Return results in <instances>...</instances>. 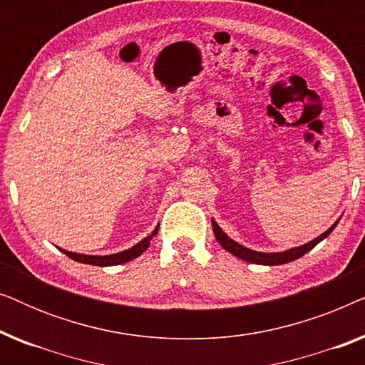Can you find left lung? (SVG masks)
Returning a JSON list of instances; mask_svg holds the SVG:
<instances>
[{"instance_id":"8db88e82","label":"left lung","mask_w":365,"mask_h":365,"mask_svg":"<svg viewBox=\"0 0 365 365\" xmlns=\"http://www.w3.org/2000/svg\"><path fill=\"white\" fill-rule=\"evenodd\" d=\"M336 224H334L332 227H329L327 231L321 234V236H319L317 239H314V241L304 244V246H301V247H294V249H289V251H284V252H271V254L251 251V249H247V247L241 246V244L234 242L232 239H229L226 234L221 231V227H219L214 221H212V231H214V236H216V239H217V242L221 244V246L226 249V251L234 254V256L239 257V259H242V261H247L251 264H262V266H279V264H286V262L296 261V259H299L301 256H304L306 252L311 251V249L316 247L317 244L322 241V239H326L329 234L332 232V229L336 227Z\"/></svg>"}]
</instances>
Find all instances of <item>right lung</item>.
<instances>
[{
	"label": "right lung",
	"mask_w": 365,
	"mask_h": 365,
	"mask_svg": "<svg viewBox=\"0 0 365 365\" xmlns=\"http://www.w3.org/2000/svg\"><path fill=\"white\" fill-rule=\"evenodd\" d=\"M158 229L156 227L153 231V234L146 239H143L141 242H138L136 246H133L131 249H128V251H123V252H118V254H111V256H84V254H76V252H69V251H61L66 254L68 257L74 259V261L78 262H83V264H93V266H118V264H124V262H129L133 261V259H136L138 256H141V254L146 251L149 247V242H151V239L156 236L158 234Z\"/></svg>",
	"instance_id": "right-lung-1"
}]
</instances>
